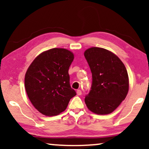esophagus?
Instances as JSON below:
<instances>
[{
    "label": "esophagus",
    "mask_w": 149,
    "mask_h": 149,
    "mask_svg": "<svg viewBox=\"0 0 149 149\" xmlns=\"http://www.w3.org/2000/svg\"><path fill=\"white\" fill-rule=\"evenodd\" d=\"M77 95H81V94H82V91H81V89H78V90L77 91Z\"/></svg>",
    "instance_id": "esophagus-1"
}]
</instances>
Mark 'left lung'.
<instances>
[{
  "mask_svg": "<svg viewBox=\"0 0 149 149\" xmlns=\"http://www.w3.org/2000/svg\"><path fill=\"white\" fill-rule=\"evenodd\" d=\"M85 58L92 74V83L85 102L91 112L108 115L124 100L129 90V79L125 65L110 51L91 47Z\"/></svg>",
  "mask_w": 149,
  "mask_h": 149,
  "instance_id": "left-lung-1",
  "label": "left lung"
}]
</instances>
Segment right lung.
<instances>
[{
  "mask_svg": "<svg viewBox=\"0 0 149 149\" xmlns=\"http://www.w3.org/2000/svg\"><path fill=\"white\" fill-rule=\"evenodd\" d=\"M73 60L74 55L70 51L54 48L38 55L28 68L26 93L32 105L42 115H59L76 95L68 74Z\"/></svg>",
  "mask_w": 149,
  "mask_h": 149,
  "instance_id": "right-lung-1",
  "label": "right lung"
}]
</instances>
